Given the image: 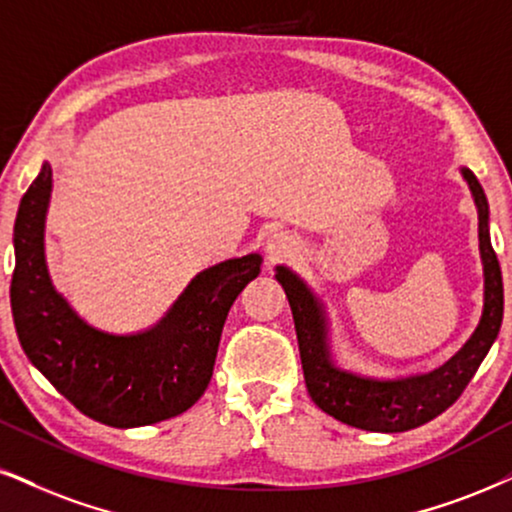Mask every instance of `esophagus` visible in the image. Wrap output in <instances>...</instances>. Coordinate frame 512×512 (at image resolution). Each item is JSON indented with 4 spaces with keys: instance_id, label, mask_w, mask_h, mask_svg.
Here are the masks:
<instances>
[{
    "instance_id": "esophagus-1",
    "label": "esophagus",
    "mask_w": 512,
    "mask_h": 512,
    "mask_svg": "<svg viewBox=\"0 0 512 512\" xmlns=\"http://www.w3.org/2000/svg\"><path fill=\"white\" fill-rule=\"evenodd\" d=\"M296 251V239L287 232H275V235L268 237L266 242V254L270 261H282V258L292 256Z\"/></svg>"
}]
</instances>
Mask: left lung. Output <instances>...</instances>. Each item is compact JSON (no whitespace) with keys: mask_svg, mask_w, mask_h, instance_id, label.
Returning <instances> with one entry per match:
<instances>
[{"mask_svg":"<svg viewBox=\"0 0 512 512\" xmlns=\"http://www.w3.org/2000/svg\"><path fill=\"white\" fill-rule=\"evenodd\" d=\"M470 185L479 218V254L484 266V308L477 330L456 356L420 375L380 380L337 368L327 344L325 308L304 280L285 266L275 277L292 306L306 389L315 406L344 425L368 432H406L425 425L458 401L496 342L503 323V277L489 237V204L470 168H460Z\"/></svg>","mask_w":512,"mask_h":512,"instance_id":"1","label":"left lung"}]
</instances>
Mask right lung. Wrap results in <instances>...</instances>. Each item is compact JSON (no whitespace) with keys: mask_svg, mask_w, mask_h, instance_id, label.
Wrapping results in <instances>:
<instances>
[{"mask_svg":"<svg viewBox=\"0 0 512 512\" xmlns=\"http://www.w3.org/2000/svg\"><path fill=\"white\" fill-rule=\"evenodd\" d=\"M49 194L52 166L44 161L14 225L11 313L25 356L80 413L109 427L154 425L185 413L211 382L227 313L261 273L263 258L249 254L201 270L149 330L104 332L52 285L44 258Z\"/></svg>","mask_w":512,"mask_h":512,"instance_id":"obj_1","label":"right lung"}]
</instances>
